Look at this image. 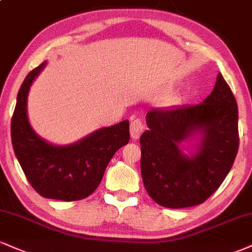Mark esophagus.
Wrapping results in <instances>:
<instances>
[{"instance_id":"1","label":"esophagus","mask_w":252,"mask_h":252,"mask_svg":"<svg viewBox=\"0 0 252 252\" xmlns=\"http://www.w3.org/2000/svg\"><path fill=\"white\" fill-rule=\"evenodd\" d=\"M143 122L139 118H134L131 121V124H130V135H131L132 139H137L142 132H143Z\"/></svg>"}]
</instances>
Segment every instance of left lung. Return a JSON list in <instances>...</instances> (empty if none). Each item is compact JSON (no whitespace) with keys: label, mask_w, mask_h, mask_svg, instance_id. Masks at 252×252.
Masks as SVG:
<instances>
[{"label":"left lung","mask_w":252,"mask_h":252,"mask_svg":"<svg viewBox=\"0 0 252 252\" xmlns=\"http://www.w3.org/2000/svg\"><path fill=\"white\" fill-rule=\"evenodd\" d=\"M149 130L139 137L141 172L147 192L164 208L195 207L220 188L238 151V108L220 74L214 90L201 104L153 109ZM199 131V153L187 158L178 144Z\"/></svg>","instance_id":"8db88e82"}]
</instances>
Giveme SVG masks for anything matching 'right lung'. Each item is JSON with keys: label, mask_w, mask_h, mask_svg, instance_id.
<instances>
[{"label": "right lung", "mask_w": 252, "mask_h": 252, "mask_svg": "<svg viewBox=\"0 0 252 252\" xmlns=\"http://www.w3.org/2000/svg\"><path fill=\"white\" fill-rule=\"evenodd\" d=\"M36 66L24 78L11 117V142L30 186L42 197L80 201L95 191L115 153L128 144L129 121L97 130L77 143L56 147L32 131L27 117V97L34 78L44 68Z\"/></svg>", "instance_id": "add662e5"}]
</instances>
